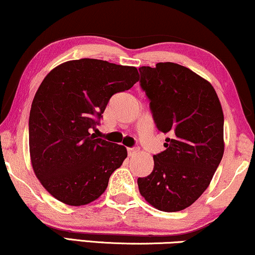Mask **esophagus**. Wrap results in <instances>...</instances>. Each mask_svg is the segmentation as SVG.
I'll use <instances>...</instances> for the list:
<instances>
[{
	"label": "esophagus",
	"instance_id": "34e87169",
	"mask_svg": "<svg viewBox=\"0 0 255 255\" xmlns=\"http://www.w3.org/2000/svg\"><path fill=\"white\" fill-rule=\"evenodd\" d=\"M138 150H140V148H138L137 146L131 147V148H128V149H127V151H128V155H129V156H134L135 154H136Z\"/></svg>",
	"mask_w": 255,
	"mask_h": 255
}]
</instances>
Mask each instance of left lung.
<instances>
[{"label": "left lung", "instance_id": "obj_1", "mask_svg": "<svg viewBox=\"0 0 255 255\" xmlns=\"http://www.w3.org/2000/svg\"><path fill=\"white\" fill-rule=\"evenodd\" d=\"M138 72L155 126L169 134L153 172L137 179L138 191L159 211H182L206 191L224 155L220 101L211 83L178 63Z\"/></svg>", "mask_w": 255, "mask_h": 255}]
</instances>
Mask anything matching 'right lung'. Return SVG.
<instances>
[{
  "label": "right lung",
  "instance_id": "obj_1",
  "mask_svg": "<svg viewBox=\"0 0 255 255\" xmlns=\"http://www.w3.org/2000/svg\"><path fill=\"white\" fill-rule=\"evenodd\" d=\"M137 80L135 67L95 59L68 61L44 77L29 115V150L37 179L59 201L87 205L106 191L127 149L90 131L109 99Z\"/></svg>",
  "mask_w": 255,
  "mask_h": 255
}]
</instances>
